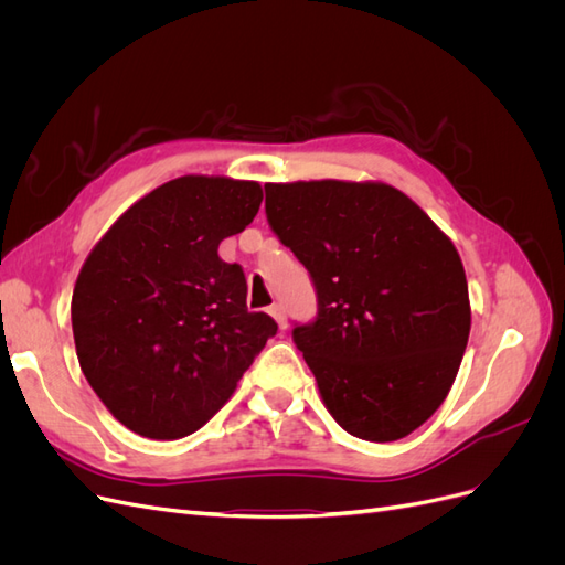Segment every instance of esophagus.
Returning a JSON list of instances; mask_svg holds the SVG:
<instances>
[{"label":"esophagus","mask_w":565,"mask_h":565,"mask_svg":"<svg viewBox=\"0 0 565 565\" xmlns=\"http://www.w3.org/2000/svg\"><path fill=\"white\" fill-rule=\"evenodd\" d=\"M268 313L273 316V320H276L278 324H280V330H285L287 328V316H285V309L280 303H273V306H268Z\"/></svg>","instance_id":"obj_1"}]
</instances>
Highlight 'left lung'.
Here are the masks:
<instances>
[{"instance_id":"obj_1","label":"left lung","mask_w":565,"mask_h":565,"mask_svg":"<svg viewBox=\"0 0 565 565\" xmlns=\"http://www.w3.org/2000/svg\"><path fill=\"white\" fill-rule=\"evenodd\" d=\"M266 216L316 287L318 316L292 339L324 407L355 438L413 434L446 401L471 330L450 237L380 181L266 183Z\"/></svg>"}]
</instances>
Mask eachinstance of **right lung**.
Here are the masks:
<instances>
[{"label":"right lung","mask_w":565,"mask_h":565,"mask_svg":"<svg viewBox=\"0 0 565 565\" xmlns=\"http://www.w3.org/2000/svg\"><path fill=\"white\" fill-rule=\"evenodd\" d=\"M264 200L256 181L188 174L119 216L73 292L79 367L117 422L152 440L207 424L278 324L247 311V280L218 256Z\"/></svg>","instance_id":"obj_1"}]
</instances>
